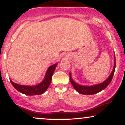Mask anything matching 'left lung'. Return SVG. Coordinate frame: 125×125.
I'll return each mask as SVG.
<instances>
[{
	"label": "left lung",
	"instance_id": "8db88e82",
	"mask_svg": "<svg viewBox=\"0 0 125 125\" xmlns=\"http://www.w3.org/2000/svg\"><path fill=\"white\" fill-rule=\"evenodd\" d=\"M114 66H113V71H112L111 73H110V76H109L108 78L105 81H104V82L101 83L100 84H96V85L94 86H82L80 84H77L76 83L74 82L73 80L72 79L71 77V73H70V81H71V84H72L73 86L74 87V88L75 89L76 91L78 92L79 94H89V95H92V94H96L97 93L99 92L102 91V90H104V89H105L107 86L109 84V83L111 82L112 79V77L113 76V74H114L115 70L116 67V58H115V55L114 56Z\"/></svg>",
	"mask_w": 125,
	"mask_h": 125
}]
</instances>
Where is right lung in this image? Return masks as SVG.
<instances>
[{
    "label": "right lung",
    "instance_id": "obj_1",
    "mask_svg": "<svg viewBox=\"0 0 125 125\" xmlns=\"http://www.w3.org/2000/svg\"><path fill=\"white\" fill-rule=\"evenodd\" d=\"M56 66L57 63H56L49 67L48 71L46 72V73L44 80L41 83L36 86H31L20 85V84L14 83L11 80H10V81L13 86L15 87L18 91L22 93V94L29 96L39 95V94H43L48 88V87L49 86L52 80V77Z\"/></svg>",
    "mask_w": 125,
    "mask_h": 125
}]
</instances>
